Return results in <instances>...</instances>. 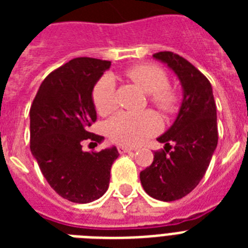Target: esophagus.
<instances>
[{
    "instance_id": "esophagus-1",
    "label": "esophagus",
    "mask_w": 248,
    "mask_h": 248,
    "mask_svg": "<svg viewBox=\"0 0 248 248\" xmlns=\"http://www.w3.org/2000/svg\"><path fill=\"white\" fill-rule=\"evenodd\" d=\"M118 152H120L121 155H124V153H130L131 151H134L132 148H128V147H124V145H120V147L117 148Z\"/></svg>"
}]
</instances>
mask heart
I'll list each match as a JSON object with an SVG mask.
<instances>
[{
	"label": "heart",
	"mask_w": 248,
	"mask_h": 248,
	"mask_svg": "<svg viewBox=\"0 0 248 248\" xmlns=\"http://www.w3.org/2000/svg\"><path fill=\"white\" fill-rule=\"evenodd\" d=\"M126 75L144 93H149V99L157 108L169 112L173 108L176 97L167 89L169 79L165 72L152 64H139L127 69ZM93 105L101 116L109 114L116 109V86L112 76H103L93 93ZM161 128L158 117L152 112L134 113L121 112L112 117L105 124L109 139L122 145H139L155 135Z\"/></svg>",
	"instance_id": "heart-1"
}]
</instances>
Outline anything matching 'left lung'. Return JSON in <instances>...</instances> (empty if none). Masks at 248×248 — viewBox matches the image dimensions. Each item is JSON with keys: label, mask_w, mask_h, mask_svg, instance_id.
<instances>
[{"label": "left lung", "mask_w": 248, "mask_h": 248, "mask_svg": "<svg viewBox=\"0 0 248 248\" xmlns=\"http://www.w3.org/2000/svg\"><path fill=\"white\" fill-rule=\"evenodd\" d=\"M153 58L176 75L183 99L171 127L157 138L165 151L155 152L152 165L140 172V181L149 196L170 202L189 194L204 176L217 147V117L211 83L194 65L170 51Z\"/></svg>", "instance_id": "1"}]
</instances>
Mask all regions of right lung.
Listing matches in <instances>:
<instances>
[{"label":"right lung","instance_id":"right-lung-1","mask_svg":"<svg viewBox=\"0 0 248 248\" xmlns=\"http://www.w3.org/2000/svg\"><path fill=\"white\" fill-rule=\"evenodd\" d=\"M110 62L76 58L41 83L31 107V152L54 190L75 203L99 200L109 186L117 148L82 151L86 140L104 138L89 131L96 121L93 91Z\"/></svg>","mask_w":248,"mask_h":248}]
</instances>
